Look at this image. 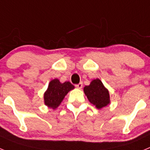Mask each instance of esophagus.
Segmentation results:
<instances>
[{
  "instance_id": "1",
  "label": "esophagus",
  "mask_w": 150,
  "mask_h": 150,
  "mask_svg": "<svg viewBox=\"0 0 150 150\" xmlns=\"http://www.w3.org/2000/svg\"><path fill=\"white\" fill-rule=\"evenodd\" d=\"M75 86H76V88H79V89H81V88H83V83H79V84L76 85Z\"/></svg>"
}]
</instances>
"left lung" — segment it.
<instances>
[{
  "mask_svg": "<svg viewBox=\"0 0 150 150\" xmlns=\"http://www.w3.org/2000/svg\"><path fill=\"white\" fill-rule=\"evenodd\" d=\"M83 91L90 103L97 109H101L110 104L109 91L98 78L93 79L88 86H86Z\"/></svg>",
  "mask_w": 150,
  "mask_h": 150,
  "instance_id": "left-lung-1",
  "label": "left lung"
}]
</instances>
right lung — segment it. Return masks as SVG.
I'll return each instance as SVG.
<instances>
[{"instance_id": "add662e5", "label": "right lung", "mask_w": 150, "mask_h": 150, "mask_svg": "<svg viewBox=\"0 0 150 150\" xmlns=\"http://www.w3.org/2000/svg\"><path fill=\"white\" fill-rule=\"evenodd\" d=\"M75 87L70 82L61 83L59 79H54L50 82L48 88L44 92L45 105L52 109H56L69 91Z\"/></svg>"}]
</instances>
